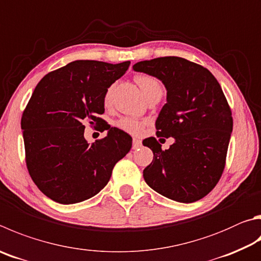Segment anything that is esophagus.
Listing matches in <instances>:
<instances>
[{"instance_id":"1","label":"esophagus","mask_w":261,"mask_h":261,"mask_svg":"<svg viewBox=\"0 0 261 261\" xmlns=\"http://www.w3.org/2000/svg\"><path fill=\"white\" fill-rule=\"evenodd\" d=\"M141 147V141L139 139H134V143H132V149H138Z\"/></svg>"}]
</instances>
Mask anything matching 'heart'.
Listing matches in <instances>:
<instances>
[{
  "mask_svg": "<svg viewBox=\"0 0 261 261\" xmlns=\"http://www.w3.org/2000/svg\"><path fill=\"white\" fill-rule=\"evenodd\" d=\"M135 80H136L137 84L139 85L141 92H143V94L146 98L151 96V94L163 92L162 83L160 82V80L158 77L153 76V75L138 74V75H136ZM113 90H114V85H111V87L107 88L105 94H103V102H105V105H110L111 103ZM116 126L118 127V129L127 132V134L138 135V134H140L141 130H143L144 124H143V122L137 120V118L123 117V118H121V120H118L116 122Z\"/></svg>",
  "mask_w": 261,
  "mask_h": 261,
  "instance_id": "obj_1",
  "label": "heart"
}]
</instances>
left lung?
I'll list each match as a JSON object with an SVG mask.
<instances>
[{
    "instance_id": "obj_1",
    "label": "left lung",
    "mask_w": 261,
    "mask_h": 261,
    "mask_svg": "<svg viewBox=\"0 0 261 261\" xmlns=\"http://www.w3.org/2000/svg\"><path fill=\"white\" fill-rule=\"evenodd\" d=\"M134 70L153 75L167 88V103L156 120V136L173 137L163 150L154 137L145 181L170 200L192 203L207 195L221 178L233 130L230 107L209 69L180 57L139 61Z\"/></svg>"
}]
</instances>
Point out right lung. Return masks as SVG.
I'll list each match as a JSON object with an SVG mask.
<instances>
[{
	"instance_id": "add662e5",
	"label": "right lung",
	"mask_w": 261,
	"mask_h": 261,
	"mask_svg": "<svg viewBox=\"0 0 261 261\" xmlns=\"http://www.w3.org/2000/svg\"><path fill=\"white\" fill-rule=\"evenodd\" d=\"M129 66L76 60L36 85L21 116L26 165L33 181L55 202L73 204L96 195L131 149V137L116 127L91 145L84 138L85 123L103 122V94Z\"/></svg>"
}]
</instances>
